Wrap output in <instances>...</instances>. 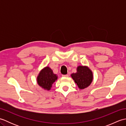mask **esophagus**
Segmentation results:
<instances>
[{"instance_id":"obj_1","label":"esophagus","mask_w":126,"mask_h":126,"mask_svg":"<svg viewBox=\"0 0 126 126\" xmlns=\"http://www.w3.org/2000/svg\"><path fill=\"white\" fill-rule=\"evenodd\" d=\"M62 76L63 77H68V75H62Z\"/></svg>"}]
</instances>
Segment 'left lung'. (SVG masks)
Returning a JSON list of instances; mask_svg holds the SVG:
<instances>
[{
	"instance_id": "1",
	"label": "left lung",
	"mask_w": 126,
	"mask_h": 126,
	"mask_svg": "<svg viewBox=\"0 0 126 126\" xmlns=\"http://www.w3.org/2000/svg\"><path fill=\"white\" fill-rule=\"evenodd\" d=\"M71 76L81 89L89 86L93 79L92 71L85 66H79L77 68L76 73L72 74Z\"/></svg>"
}]
</instances>
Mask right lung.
I'll return each instance as SVG.
<instances>
[{"mask_svg": "<svg viewBox=\"0 0 126 126\" xmlns=\"http://www.w3.org/2000/svg\"><path fill=\"white\" fill-rule=\"evenodd\" d=\"M57 79V76L54 74L49 67L47 66L40 71L37 77V83L44 89L50 90L52 84Z\"/></svg>", "mask_w": 126, "mask_h": 126, "instance_id": "add662e5", "label": "right lung"}]
</instances>
